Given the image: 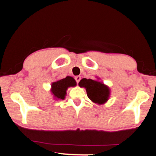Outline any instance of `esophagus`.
<instances>
[{
	"instance_id": "obj_1",
	"label": "esophagus",
	"mask_w": 156,
	"mask_h": 156,
	"mask_svg": "<svg viewBox=\"0 0 156 156\" xmlns=\"http://www.w3.org/2000/svg\"><path fill=\"white\" fill-rule=\"evenodd\" d=\"M80 79H81V77H80V76H76V77L75 78V80H76V83H77V84H78L79 82H80Z\"/></svg>"
}]
</instances>
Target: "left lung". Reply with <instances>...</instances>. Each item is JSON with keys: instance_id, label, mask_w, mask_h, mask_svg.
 <instances>
[{"instance_id": "8db88e82", "label": "left lung", "mask_w": 156, "mask_h": 156, "mask_svg": "<svg viewBox=\"0 0 156 156\" xmlns=\"http://www.w3.org/2000/svg\"><path fill=\"white\" fill-rule=\"evenodd\" d=\"M78 84L81 87H85L88 98L95 103L104 104L109 98V89L100 82L83 78Z\"/></svg>"}]
</instances>
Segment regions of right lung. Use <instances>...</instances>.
Returning a JSON list of instances; mask_svg holds the SVG:
<instances>
[{"label":"right lung","instance_id":"add662e5","mask_svg":"<svg viewBox=\"0 0 156 156\" xmlns=\"http://www.w3.org/2000/svg\"><path fill=\"white\" fill-rule=\"evenodd\" d=\"M76 85V83L74 79L70 76H67L65 78H62L52 83L51 93L57 98L63 100L65 98L67 88Z\"/></svg>","mask_w":156,"mask_h":156}]
</instances>
